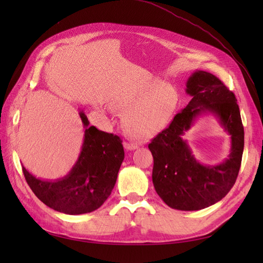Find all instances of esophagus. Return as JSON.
Instances as JSON below:
<instances>
[{
  "instance_id": "obj_1",
  "label": "esophagus",
  "mask_w": 263,
  "mask_h": 263,
  "mask_svg": "<svg viewBox=\"0 0 263 263\" xmlns=\"http://www.w3.org/2000/svg\"><path fill=\"white\" fill-rule=\"evenodd\" d=\"M138 144L137 143H131V142H124V148L126 150H136L138 149Z\"/></svg>"
}]
</instances>
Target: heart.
Segmentation results:
<instances>
[{"label": "heart", "mask_w": 263, "mask_h": 263, "mask_svg": "<svg viewBox=\"0 0 263 263\" xmlns=\"http://www.w3.org/2000/svg\"><path fill=\"white\" fill-rule=\"evenodd\" d=\"M116 110H124L122 126L128 136L149 140L164 130L178 106L177 91L156 78L128 82L109 98Z\"/></svg>", "instance_id": "1"}]
</instances>
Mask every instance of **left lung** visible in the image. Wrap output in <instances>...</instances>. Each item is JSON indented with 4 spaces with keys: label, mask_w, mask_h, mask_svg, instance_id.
I'll list each match as a JSON object with an SVG mask.
<instances>
[{
    "label": "left lung",
    "mask_w": 263,
    "mask_h": 263,
    "mask_svg": "<svg viewBox=\"0 0 263 263\" xmlns=\"http://www.w3.org/2000/svg\"><path fill=\"white\" fill-rule=\"evenodd\" d=\"M185 91L192 99L148 148L154 157L156 192L171 208L193 211L220 201L235 184L244 149V128L235 95L214 74L193 72ZM208 112L216 116L231 136L230 156L218 165L201 164L182 139L196 117Z\"/></svg>",
    "instance_id": "obj_1"
}]
</instances>
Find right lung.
Segmentation results:
<instances>
[{"label": "right lung", "mask_w": 263, "mask_h": 263, "mask_svg": "<svg viewBox=\"0 0 263 263\" xmlns=\"http://www.w3.org/2000/svg\"><path fill=\"white\" fill-rule=\"evenodd\" d=\"M85 138L77 163L69 174L58 180H42L22 166L28 185L49 208L66 215L95 211L111 193L116 183L124 149L120 137L89 125L86 114L79 113Z\"/></svg>", "instance_id": "1"}]
</instances>
